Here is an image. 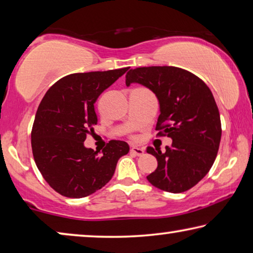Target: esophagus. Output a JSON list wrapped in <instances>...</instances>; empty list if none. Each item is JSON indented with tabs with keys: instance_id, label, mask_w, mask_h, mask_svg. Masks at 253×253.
I'll use <instances>...</instances> for the list:
<instances>
[{
	"instance_id": "34e87169",
	"label": "esophagus",
	"mask_w": 253,
	"mask_h": 253,
	"mask_svg": "<svg viewBox=\"0 0 253 253\" xmlns=\"http://www.w3.org/2000/svg\"><path fill=\"white\" fill-rule=\"evenodd\" d=\"M130 152L133 154H135V155H137V156H141V155H143L144 154V148H142V147H138V146H133L130 148Z\"/></svg>"
}]
</instances>
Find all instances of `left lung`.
Returning <instances> with one entry per match:
<instances>
[{"label": "left lung", "instance_id": "left-lung-1", "mask_svg": "<svg viewBox=\"0 0 253 253\" xmlns=\"http://www.w3.org/2000/svg\"><path fill=\"white\" fill-rule=\"evenodd\" d=\"M142 84L159 100V136L172 139L166 152L147 147L158 168L147 180L159 189L183 192L197 184L211 170L217 155L222 127L218 108L205 82L174 66L129 70L126 85Z\"/></svg>", "mask_w": 253, "mask_h": 253}]
</instances>
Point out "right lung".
<instances>
[{"instance_id":"1","label":"right lung","mask_w":253,"mask_h":253,"mask_svg":"<svg viewBox=\"0 0 253 253\" xmlns=\"http://www.w3.org/2000/svg\"><path fill=\"white\" fill-rule=\"evenodd\" d=\"M127 70L67 75L43 95L31 147L40 173L58 194L82 198L101 189L114 175L118 160L129 152L123 141H110L101 153L84 146L87 131L98 122L94 102Z\"/></svg>"}]
</instances>
